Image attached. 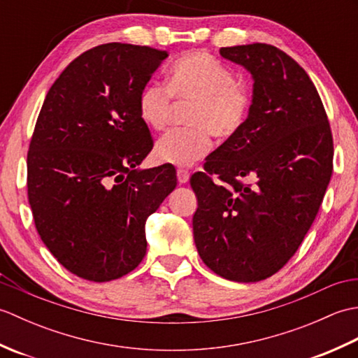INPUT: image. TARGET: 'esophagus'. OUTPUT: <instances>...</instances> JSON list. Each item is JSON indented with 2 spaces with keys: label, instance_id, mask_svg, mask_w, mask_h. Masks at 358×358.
Here are the masks:
<instances>
[{
  "label": "esophagus",
  "instance_id": "34e87169",
  "mask_svg": "<svg viewBox=\"0 0 358 358\" xmlns=\"http://www.w3.org/2000/svg\"><path fill=\"white\" fill-rule=\"evenodd\" d=\"M177 178L180 185H185L189 181V172L186 169H178L177 171Z\"/></svg>",
  "mask_w": 358,
  "mask_h": 358
}]
</instances>
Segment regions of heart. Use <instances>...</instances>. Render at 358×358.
Wrapping results in <instances>:
<instances>
[{
    "label": "heart",
    "mask_w": 358,
    "mask_h": 358,
    "mask_svg": "<svg viewBox=\"0 0 358 358\" xmlns=\"http://www.w3.org/2000/svg\"><path fill=\"white\" fill-rule=\"evenodd\" d=\"M172 96L181 104L192 103L187 112L191 126L164 134L155 144V157L177 166H189L208 155L210 134L220 140L237 135L252 104L237 75L201 50L187 52L172 64L167 87L150 81L141 89L138 113L143 123L154 131L169 124L175 108Z\"/></svg>",
    "instance_id": "heart-1"
}]
</instances>
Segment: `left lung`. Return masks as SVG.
Masks as SVG:
<instances>
[{
    "instance_id": "8db88e82",
    "label": "left lung",
    "mask_w": 358,
    "mask_h": 358,
    "mask_svg": "<svg viewBox=\"0 0 358 358\" xmlns=\"http://www.w3.org/2000/svg\"><path fill=\"white\" fill-rule=\"evenodd\" d=\"M220 55L252 75V104L241 131L191 177L194 240L217 275L252 283L283 268L314 223L332 175V134L314 83L283 50L255 43Z\"/></svg>"
}]
</instances>
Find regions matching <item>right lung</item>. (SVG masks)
<instances>
[{
	"label": "right lung",
	"mask_w": 358,
	"mask_h": 358,
	"mask_svg": "<svg viewBox=\"0 0 358 358\" xmlns=\"http://www.w3.org/2000/svg\"><path fill=\"white\" fill-rule=\"evenodd\" d=\"M166 58L148 45H96L45 95L27 154L29 204L45 248L77 277L134 271L148 217L177 186L172 164L138 169L154 146L138 96Z\"/></svg>",
	"instance_id": "right-lung-1"
}]
</instances>
